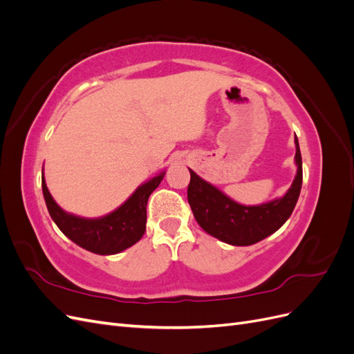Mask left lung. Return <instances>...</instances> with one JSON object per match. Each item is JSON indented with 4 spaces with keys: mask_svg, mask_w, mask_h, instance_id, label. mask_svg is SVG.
Returning a JSON list of instances; mask_svg holds the SVG:
<instances>
[{
    "mask_svg": "<svg viewBox=\"0 0 354 354\" xmlns=\"http://www.w3.org/2000/svg\"><path fill=\"white\" fill-rule=\"evenodd\" d=\"M298 167L294 183L281 199L257 207H245L227 198L218 189L190 171L187 201L199 226L230 245H252L274 233L291 216L303 185V160L295 137Z\"/></svg>",
    "mask_w": 354,
    "mask_h": 354,
    "instance_id": "8db88e82",
    "label": "left lung"
}]
</instances>
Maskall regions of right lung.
I'll list each match as a JSON object with an SVG mask.
<instances>
[{"instance_id": "add662e5", "label": "right lung", "mask_w": 354, "mask_h": 354, "mask_svg": "<svg viewBox=\"0 0 354 354\" xmlns=\"http://www.w3.org/2000/svg\"><path fill=\"white\" fill-rule=\"evenodd\" d=\"M164 173L138 187L131 198L109 216L88 220L63 211L47 189L42 176V194L50 216L57 227L81 248L94 254H118L142 239L146 232V205L152 192L159 186Z\"/></svg>"}]
</instances>
